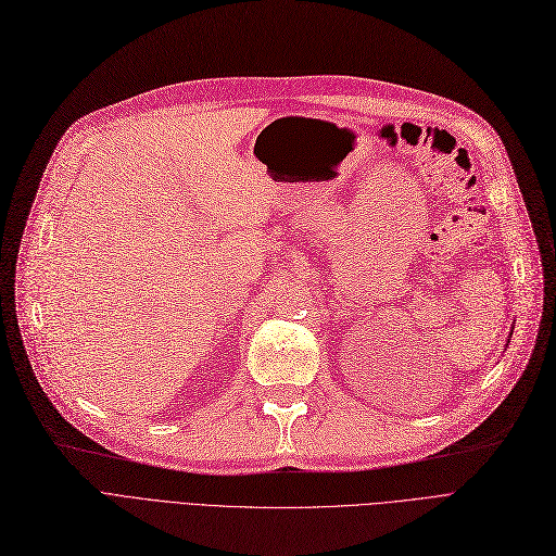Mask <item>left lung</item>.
<instances>
[{
	"label": "left lung",
	"mask_w": 556,
	"mask_h": 556,
	"mask_svg": "<svg viewBox=\"0 0 556 556\" xmlns=\"http://www.w3.org/2000/svg\"><path fill=\"white\" fill-rule=\"evenodd\" d=\"M510 336H513V327H510V333H508V340H506V342H510Z\"/></svg>",
	"instance_id": "8db88e82"
}]
</instances>
